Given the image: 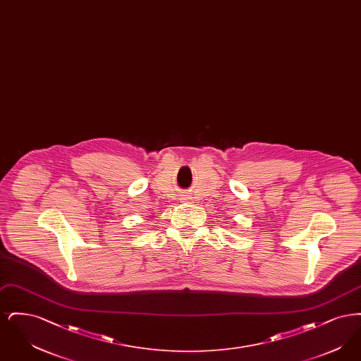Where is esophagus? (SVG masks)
I'll list each match as a JSON object with an SVG mask.
<instances>
[{"instance_id": "esophagus-1", "label": "esophagus", "mask_w": 361, "mask_h": 361, "mask_svg": "<svg viewBox=\"0 0 361 361\" xmlns=\"http://www.w3.org/2000/svg\"><path fill=\"white\" fill-rule=\"evenodd\" d=\"M183 200H189L188 196H185V195H184V196H183Z\"/></svg>"}]
</instances>
